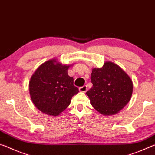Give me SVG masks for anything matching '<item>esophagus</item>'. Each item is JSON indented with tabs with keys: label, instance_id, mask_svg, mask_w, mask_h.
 <instances>
[{
	"label": "esophagus",
	"instance_id": "obj_1",
	"mask_svg": "<svg viewBox=\"0 0 155 155\" xmlns=\"http://www.w3.org/2000/svg\"><path fill=\"white\" fill-rule=\"evenodd\" d=\"M79 91H80V92H82V93H85L87 92V86H83V87H81L79 88Z\"/></svg>",
	"mask_w": 155,
	"mask_h": 155
}]
</instances>
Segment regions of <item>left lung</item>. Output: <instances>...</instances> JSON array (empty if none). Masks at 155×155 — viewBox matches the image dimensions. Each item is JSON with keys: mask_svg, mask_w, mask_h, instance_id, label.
I'll use <instances>...</instances> for the list:
<instances>
[{"mask_svg": "<svg viewBox=\"0 0 155 155\" xmlns=\"http://www.w3.org/2000/svg\"><path fill=\"white\" fill-rule=\"evenodd\" d=\"M91 80L93 87L87 95L93 107L102 115H115L130 101L133 81L115 63L108 61L100 68H93Z\"/></svg>", "mask_w": 155, "mask_h": 155, "instance_id": "8db88e82", "label": "left lung"}]
</instances>
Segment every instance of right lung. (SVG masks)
I'll return each instance as SVG.
<instances>
[{
  "mask_svg": "<svg viewBox=\"0 0 155 155\" xmlns=\"http://www.w3.org/2000/svg\"><path fill=\"white\" fill-rule=\"evenodd\" d=\"M71 66L54 58L45 62L32 75L29 84L30 97L42 113L60 115L70 104L73 96L79 92L73 85V78L68 75Z\"/></svg>",
  "mask_w": 155,
  "mask_h": 155,
  "instance_id": "1",
  "label": "right lung"
}]
</instances>
